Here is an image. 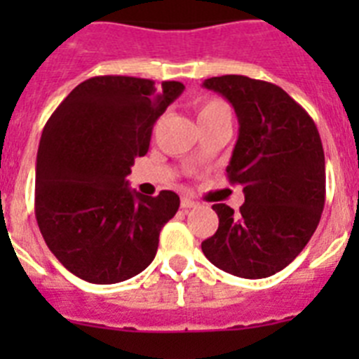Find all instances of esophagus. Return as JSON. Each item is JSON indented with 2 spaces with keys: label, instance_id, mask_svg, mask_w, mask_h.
<instances>
[{
  "label": "esophagus",
  "instance_id": "1",
  "mask_svg": "<svg viewBox=\"0 0 359 359\" xmlns=\"http://www.w3.org/2000/svg\"><path fill=\"white\" fill-rule=\"evenodd\" d=\"M196 207H198V201H194V199H190V198H182V208L189 210V208H196Z\"/></svg>",
  "mask_w": 359,
  "mask_h": 359
}]
</instances>
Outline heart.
Masks as SVG:
<instances>
[{"mask_svg":"<svg viewBox=\"0 0 359 359\" xmlns=\"http://www.w3.org/2000/svg\"><path fill=\"white\" fill-rule=\"evenodd\" d=\"M221 115H230V109H228L226 104H224L223 100H219V98H205V100H201V102L198 104L199 122Z\"/></svg>","mask_w":359,"mask_h":359,"instance_id":"1","label":"heart"}]
</instances>
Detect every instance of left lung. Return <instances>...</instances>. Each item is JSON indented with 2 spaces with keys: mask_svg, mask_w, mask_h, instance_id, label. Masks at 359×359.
<instances>
[{
  "mask_svg": "<svg viewBox=\"0 0 359 359\" xmlns=\"http://www.w3.org/2000/svg\"><path fill=\"white\" fill-rule=\"evenodd\" d=\"M221 93L239 118V138L226 167L243 185L233 214L214 205L219 228L201 243L208 261L226 273L266 278L306 248L325 203V156L315 122L286 91L266 81L223 75L203 82Z\"/></svg>",
  "mask_w": 359,
  "mask_h": 359,
  "instance_id": "1",
  "label": "left lung"
}]
</instances>
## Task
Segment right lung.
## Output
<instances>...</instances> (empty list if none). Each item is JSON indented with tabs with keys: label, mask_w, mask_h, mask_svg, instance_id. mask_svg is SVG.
<instances>
[{
	"label": "right lung",
	"mask_w": 359,
	"mask_h": 359,
	"mask_svg": "<svg viewBox=\"0 0 359 359\" xmlns=\"http://www.w3.org/2000/svg\"><path fill=\"white\" fill-rule=\"evenodd\" d=\"M185 86L100 75L59 104L41 135L36 219L50 252L91 284H116L144 271L160 231L180 208L172 190L142 196L128 187L152 126Z\"/></svg>",
	"instance_id": "add662e5"
}]
</instances>
